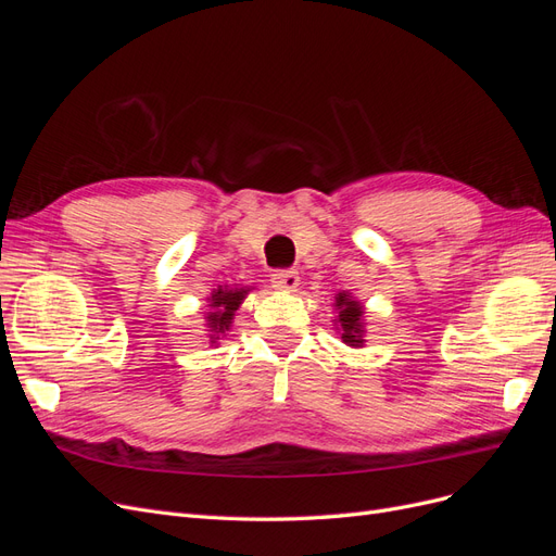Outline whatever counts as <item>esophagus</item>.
Returning <instances> with one entry per match:
<instances>
[{
    "label": "esophagus",
    "mask_w": 556,
    "mask_h": 556,
    "mask_svg": "<svg viewBox=\"0 0 556 556\" xmlns=\"http://www.w3.org/2000/svg\"><path fill=\"white\" fill-rule=\"evenodd\" d=\"M271 282L276 290L294 292L299 288V274L294 271V268H276V271L271 274Z\"/></svg>",
    "instance_id": "1"
}]
</instances>
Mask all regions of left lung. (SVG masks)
I'll use <instances>...</instances> for the list:
<instances>
[{"mask_svg":"<svg viewBox=\"0 0 556 556\" xmlns=\"http://www.w3.org/2000/svg\"><path fill=\"white\" fill-rule=\"evenodd\" d=\"M336 311H339V323L341 339L345 345L362 348L364 345V306L357 299H352L348 292H339L336 296Z\"/></svg>","mask_w":556,"mask_h":556,"instance_id":"8db88e82","label":"left lung"}]
</instances>
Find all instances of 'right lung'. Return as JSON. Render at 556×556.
Listing matches in <instances>:
<instances>
[{"instance_id": "obj_1", "label": "right lung", "mask_w": 556, "mask_h": 556, "mask_svg": "<svg viewBox=\"0 0 556 556\" xmlns=\"http://www.w3.org/2000/svg\"><path fill=\"white\" fill-rule=\"evenodd\" d=\"M250 290L248 288H217L208 301H211V313L206 315V325H208V336L211 343H215L220 336H225V331H229L233 313L239 311V306L243 304V299Z\"/></svg>"}]
</instances>
